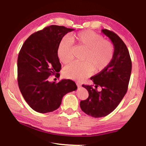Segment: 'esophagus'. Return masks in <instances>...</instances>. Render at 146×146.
Segmentation results:
<instances>
[{"label": "esophagus", "mask_w": 146, "mask_h": 146, "mask_svg": "<svg viewBox=\"0 0 146 146\" xmlns=\"http://www.w3.org/2000/svg\"><path fill=\"white\" fill-rule=\"evenodd\" d=\"M76 86H78V87L79 88V87H80V86H81V84H80V83H76Z\"/></svg>", "instance_id": "1"}]
</instances>
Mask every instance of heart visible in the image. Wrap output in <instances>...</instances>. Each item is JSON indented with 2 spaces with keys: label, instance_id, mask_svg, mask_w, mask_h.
<instances>
[{
  "label": "heart",
  "instance_id": "1",
  "mask_svg": "<svg viewBox=\"0 0 146 146\" xmlns=\"http://www.w3.org/2000/svg\"><path fill=\"white\" fill-rule=\"evenodd\" d=\"M71 39L78 47L85 49L83 62H74L66 66L64 73L66 77L76 80H82L93 73L104 70L112 61L114 56V46L110 41L95 32L86 30L71 36ZM66 36L59 42L56 53L59 60L68 64L73 58V42Z\"/></svg>",
  "mask_w": 146,
  "mask_h": 146
}]
</instances>
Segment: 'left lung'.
<instances>
[{
  "mask_svg": "<svg viewBox=\"0 0 146 146\" xmlns=\"http://www.w3.org/2000/svg\"><path fill=\"white\" fill-rule=\"evenodd\" d=\"M102 33L111 40L114 46V56L107 68L91 77L95 88L82 85L88 90L89 97L80 102L86 114L95 118L106 117L114 111L127 92L131 73L132 64L129 51L119 36L106 29ZM100 86L102 90H97Z\"/></svg>",
  "mask_w": 146,
  "mask_h": 146,
  "instance_id": "obj_1",
  "label": "left lung"
}]
</instances>
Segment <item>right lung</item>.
I'll list each match as a JSON object with an SVG mask.
<instances>
[{"instance_id": "obj_1", "label": "right lung", "mask_w": 146, "mask_h": 146, "mask_svg": "<svg viewBox=\"0 0 146 146\" xmlns=\"http://www.w3.org/2000/svg\"><path fill=\"white\" fill-rule=\"evenodd\" d=\"M73 30L49 26L32 34L22 46L17 60L19 87L26 102L36 112L57 110L64 96L77 89L75 82L69 79L58 83L49 81V76L59 74L61 69L56 53L58 44Z\"/></svg>"}]
</instances>
